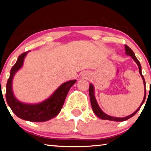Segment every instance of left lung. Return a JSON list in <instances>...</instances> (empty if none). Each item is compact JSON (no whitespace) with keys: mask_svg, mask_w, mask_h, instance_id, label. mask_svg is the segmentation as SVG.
I'll return each mask as SVG.
<instances>
[{"mask_svg":"<svg viewBox=\"0 0 151 151\" xmlns=\"http://www.w3.org/2000/svg\"><path fill=\"white\" fill-rule=\"evenodd\" d=\"M125 53H126L127 55H129V56H131V58L132 59L134 60V61L135 63L137 64L138 66H139V73L140 76H141V77L143 80V83H144V86H145V95H144V99H143L142 102L141 103V104L139 106V108L136 111L134 112L133 113L130 114V115L127 116H125V117H122V118H118V117H114V116H109L108 114H106L104 113V112L102 111L100 107H99L98 103H97V101L96 100V98H95V96H94V86L92 85V84H90V86H89V95H90V99H91V106H92V109H93V111L94 112V114H96V115L99 117V118H100L101 119H103V120H109V121H117V122H121V121H127V119H129L130 118H131L132 116H133L135 114L137 113V112L139 111V110L140 109V107H141L142 104L144 103V102L145 101V99H146V88H145V78H144V76L142 75V71H141V65H140V64L139 63V61L138 60V59L136 57V56H135L134 53L133 51H132L131 48H130L128 46L125 45Z\"/></svg>","mask_w":151,"mask_h":151,"instance_id":"8db88e82","label":"left lung"}]
</instances>
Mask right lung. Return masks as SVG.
Listing matches in <instances>:
<instances>
[{"instance_id":"obj_1","label":"right lung","mask_w":151,"mask_h":151,"mask_svg":"<svg viewBox=\"0 0 151 151\" xmlns=\"http://www.w3.org/2000/svg\"><path fill=\"white\" fill-rule=\"evenodd\" d=\"M29 52V51H28ZM28 52L20 55L12 66L6 83V100L12 112L20 119L31 122H45L53 119L60 112L66 95L76 80H71L62 84L50 97L41 103L28 104L19 101L14 96L12 91L14 76L23 65Z\"/></svg>"}]
</instances>
